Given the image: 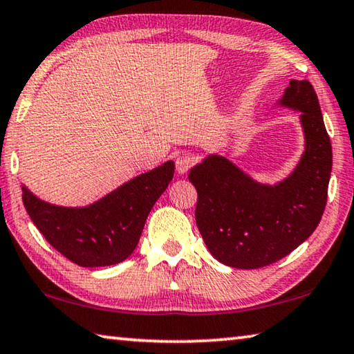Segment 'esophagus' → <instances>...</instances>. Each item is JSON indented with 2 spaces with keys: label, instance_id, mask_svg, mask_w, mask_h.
Segmentation results:
<instances>
[{
  "label": "esophagus",
  "instance_id": "1",
  "mask_svg": "<svg viewBox=\"0 0 354 354\" xmlns=\"http://www.w3.org/2000/svg\"><path fill=\"white\" fill-rule=\"evenodd\" d=\"M194 162H196L194 155H192V153H182L177 158V161H176L177 172L180 174V176H182V174H187L189 169H192Z\"/></svg>",
  "mask_w": 354,
  "mask_h": 354
}]
</instances>
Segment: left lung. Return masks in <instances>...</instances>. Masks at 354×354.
Here are the masks:
<instances>
[{"instance_id":"8db88e82","label":"left lung","mask_w":354,"mask_h":354,"mask_svg":"<svg viewBox=\"0 0 354 354\" xmlns=\"http://www.w3.org/2000/svg\"><path fill=\"white\" fill-rule=\"evenodd\" d=\"M280 106L301 112L306 150L285 180L266 185L226 156L209 155L188 174L198 192L196 223L209 252L237 269L285 258L317 230L328 201L333 147L308 80H290Z\"/></svg>"}]
</instances>
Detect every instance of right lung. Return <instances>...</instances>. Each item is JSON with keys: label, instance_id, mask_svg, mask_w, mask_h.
I'll use <instances>...</instances> for the list:
<instances>
[{"label": "right lung", "instance_id": "obj_1", "mask_svg": "<svg viewBox=\"0 0 354 354\" xmlns=\"http://www.w3.org/2000/svg\"><path fill=\"white\" fill-rule=\"evenodd\" d=\"M174 177V162L131 178L85 207H62L21 187L30 218L50 245L82 268L127 259L138 245L147 216Z\"/></svg>", "mask_w": 354, "mask_h": 354}]
</instances>
